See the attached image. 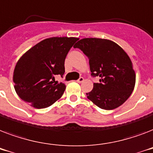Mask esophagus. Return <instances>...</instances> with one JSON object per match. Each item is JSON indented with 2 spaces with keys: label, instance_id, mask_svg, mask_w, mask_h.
<instances>
[{
  "label": "esophagus",
  "instance_id": "esophagus-1",
  "mask_svg": "<svg viewBox=\"0 0 153 153\" xmlns=\"http://www.w3.org/2000/svg\"><path fill=\"white\" fill-rule=\"evenodd\" d=\"M83 81H84V79L82 78V77H80V78H79V79L77 80V82H82Z\"/></svg>",
  "mask_w": 153,
  "mask_h": 153
}]
</instances>
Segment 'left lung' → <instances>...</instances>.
<instances>
[{
  "label": "left lung",
  "mask_w": 153,
  "mask_h": 153,
  "mask_svg": "<svg viewBox=\"0 0 153 153\" xmlns=\"http://www.w3.org/2000/svg\"><path fill=\"white\" fill-rule=\"evenodd\" d=\"M88 57L92 77H99L87 98L101 109L120 106L133 92L135 71L128 55L116 43L105 39L85 38L74 46Z\"/></svg>",
  "instance_id": "obj_1"
}]
</instances>
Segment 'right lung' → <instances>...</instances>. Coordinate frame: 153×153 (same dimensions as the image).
I'll return each instance as SVG.
<instances>
[{
    "label": "right lung",
    "instance_id": "add662e5",
    "mask_svg": "<svg viewBox=\"0 0 153 153\" xmlns=\"http://www.w3.org/2000/svg\"><path fill=\"white\" fill-rule=\"evenodd\" d=\"M78 39L51 37L36 44L21 56L15 67L13 82L16 92L23 101L43 109L62 97L66 86L55 78H62L65 59Z\"/></svg>",
    "mask_w": 153,
    "mask_h": 153
}]
</instances>
